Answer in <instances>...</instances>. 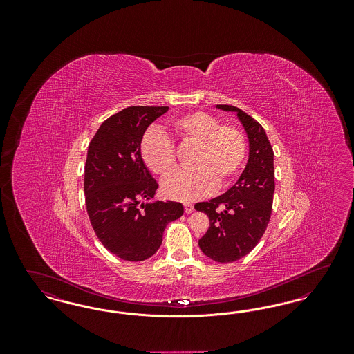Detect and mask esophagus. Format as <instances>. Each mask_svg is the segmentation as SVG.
<instances>
[{
	"instance_id": "obj_1",
	"label": "esophagus",
	"mask_w": 354,
	"mask_h": 354,
	"mask_svg": "<svg viewBox=\"0 0 354 354\" xmlns=\"http://www.w3.org/2000/svg\"><path fill=\"white\" fill-rule=\"evenodd\" d=\"M183 205H185V214H191L194 211V204L192 203H185Z\"/></svg>"
}]
</instances>
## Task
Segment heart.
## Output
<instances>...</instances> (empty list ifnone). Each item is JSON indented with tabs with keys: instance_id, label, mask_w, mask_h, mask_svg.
Here are the masks:
<instances>
[{
	"instance_id": "1",
	"label": "heart",
	"mask_w": 354,
	"mask_h": 354,
	"mask_svg": "<svg viewBox=\"0 0 354 354\" xmlns=\"http://www.w3.org/2000/svg\"><path fill=\"white\" fill-rule=\"evenodd\" d=\"M171 133L185 146L194 147L192 169L176 171L162 183L165 196L174 201H196L214 188L231 183L240 172L247 155V140L234 124L204 111L188 113L174 119ZM140 156L152 174L165 178L176 166L175 147L166 136L149 133L140 142Z\"/></svg>"
}]
</instances>
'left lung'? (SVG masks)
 <instances>
[{
    "label": "left lung",
    "instance_id": "1",
    "mask_svg": "<svg viewBox=\"0 0 354 354\" xmlns=\"http://www.w3.org/2000/svg\"><path fill=\"white\" fill-rule=\"evenodd\" d=\"M224 111H235L250 140V158L235 185L209 202L196 203L209 227L199 247L218 263H234L252 251L270 223L274 192L273 150L263 126L231 104H218Z\"/></svg>",
    "mask_w": 354,
    "mask_h": 354
}]
</instances>
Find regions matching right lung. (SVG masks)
Masks as SVG:
<instances>
[{"label": "right lung", "instance_id": "obj_1", "mask_svg": "<svg viewBox=\"0 0 354 354\" xmlns=\"http://www.w3.org/2000/svg\"><path fill=\"white\" fill-rule=\"evenodd\" d=\"M167 106H131L106 119L91 139L84 165V201L103 247L127 261L151 257L182 203L153 202L158 183L140 156V142Z\"/></svg>", "mask_w": 354, "mask_h": 354}]
</instances>
